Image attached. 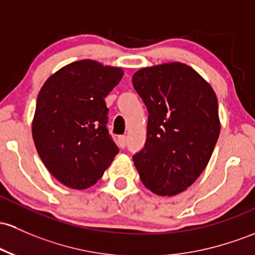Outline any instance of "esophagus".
Returning a JSON list of instances; mask_svg holds the SVG:
<instances>
[{
	"mask_svg": "<svg viewBox=\"0 0 255 255\" xmlns=\"http://www.w3.org/2000/svg\"><path fill=\"white\" fill-rule=\"evenodd\" d=\"M117 145H119V147H126V145H127V136L126 135H120L119 138H117Z\"/></svg>",
	"mask_w": 255,
	"mask_h": 255,
	"instance_id": "1",
	"label": "esophagus"
}]
</instances>
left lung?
Returning <instances> with one entry per match:
<instances>
[{"label":"left lung","instance_id":"8db88e82","mask_svg":"<svg viewBox=\"0 0 255 255\" xmlns=\"http://www.w3.org/2000/svg\"><path fill=\"white\" fill-rule=\"evenodd\" d=\"M132 82L149 113L146 141L134 164L153 194H180L206 168L219 138L217 96L205 78L178 61L138 70Z\"/></svg>","mask_w":255,"mask_h":255}]
</instances>
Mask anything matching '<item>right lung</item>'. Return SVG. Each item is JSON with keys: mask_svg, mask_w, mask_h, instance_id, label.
<instances>
[{"mask_svg": "<svg viewBox=\"0 0 255 255\" xmlns=\"http://www.w3.org/2000/svg\"><path fill=\"white\" fill-rule=\"evenodd\" d=\"M123 70L85 59L69 64L42 86L32 138L50 174L65 186L94 185L119 153L109 134L105 98Z\"/></svg>", "mask_w": 255, "mask_h": 255, "instance_id": "1", "label": "right lung"}]
</instances>
